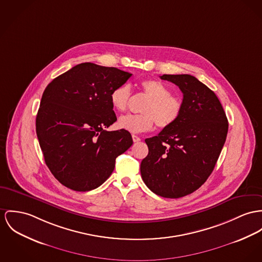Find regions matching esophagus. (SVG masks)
<instances>
[{
	"label": "esophagus",
	"instance_id": "34e87169",
	"mask_svg": "<svg viewBox=\"0 0 262 262\" xmlns=\"http://www.w3.org/2000/svg\"><path fill=\"white\" fill-rule=\"evenodd\" d=\"M133 141L135 142H138V141H141V139H140V137H138L136 135H133Z\"/></svg>",
	"mask_w": 262,
	"mask_h": 262
}]
</instances>
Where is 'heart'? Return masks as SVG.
Masks as SVG:
<instances>
[{
    "mask_svg": "<svg viewBox=\"0 0 262 262\" xmlns=\"http://www.w3.org/2000/svg\"><path fill=\"white\" fill-rule=\"evenodd\" d=\"M142 93L148 98L141 108V115H125L118 121L119 126L134 134L148 132L155 122L161 128L174 124L181 118L183 104L180 98L171 96V91L161 81L146 80L141 82ZM129 84H121L113 90L111 103L115 110L124 112L130 101Z\"/></svg>",
    "mask_w": 262,
    "mask_h": 262,
    "instance_id": "1",
    "label": "heart"
}]
</instances>
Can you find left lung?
Segmentation results:
<instances>
[{"label": "left lung", "instance_id": "1", "mask_svg": "<svg viewBox=\"0 0 262 262\" xmlns=\"http://www.w3.org/2000/svg\"><path fill=\"white\" fill-rule=\"evenodd\" d=\"M161 79L180 88L183 108L174 124L145 139L148 155L141 161V178L156 194L179 199L195 191L211 174L228 121L216 95L193 76L163 75Z\"/></svg>", "mask_w": 262, "mask_h": 262}]
</instances>
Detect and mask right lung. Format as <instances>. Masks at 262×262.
I'll return each mask as SVG.
<instances>
[{
    "instance_id": "add662e5",
    "label": "right lung",
    "mask_w": 262,
    "mask_h": 262,
    "mask_svg": "<svg viewBox=\"0 0 262 262\" xmlns=\"http://www.w3.org/2000/svg\"><path fill=\"white\" fill-rule=\"evenodd\" d=\"M130 77L117 68L82 62L47 85L37 137L47 166L68 188L99 187L114 171L116 159L132 146L127 130H105L117 121L111 94Z\"/></svg>"
}]
</instances>
